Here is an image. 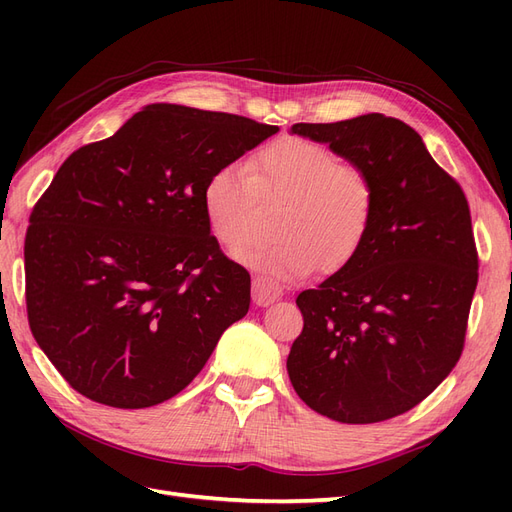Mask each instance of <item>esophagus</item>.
<instances>
[{"mask_svg":"<svg viewBox=\"0 0 512 512\" xmlns=\"http://www.w3.org/2000/svg\"><path fill=\"white\" fill-rule=\"evenodd\" d=\"M282 286L277 284L275 280H271V277H254L252 280V299L256 305L265 307V305H271L273 301L282 299Z\"/></svg>","mask_w":512,"mask_h":512,"instance_id":"esophagus-1","label":"esophagus"}]
</instances>
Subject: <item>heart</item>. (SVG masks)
<instances>
[{
    "mask_svg": "<svg viewBox=\"0 0 512 512\" xmlns=\"http://www.w3.org/2000/svg\"><path fill=\"white\" fill-rule=\"evenodd\" d=\"M285 196L277 236H251L257 192ZM211 235L235 258L271 275L342 269L365 243L376 213V185L367 170L344 162L331 147L290 136L258 149L250 168L230 162L211 170L200 192Z\"/></svg>",
    "mask_w": 512,
    "mask_h": 512,
    "instance_id": "b5f03b06",
    "label": "heart"
}]
</instances>
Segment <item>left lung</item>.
Here are the masks:
<instances>
[{
    "mask_svg": "<svg viewBox=\"0 0 512 512\" xmlns=\"http://www.w3.org/2000/svg\"><path fill=\"white\" fill-rule=\"evenodd\" d=\"M292 134L363 166L376 185V213L348 265L297 297L303 331L288 376L318 414L380 423L421 404L463 352L478 282L468 200L395 117L294 123Z\"/></svg>",
    "mask_w": 512,
    "mask_h": 512,
    "instance_id": "left-lung-1",
    "label": "left lung"
}]
</instances>
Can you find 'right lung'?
I'll use <instances>...</instances> for the list:
<instances>
[{"label": "right lung", "instance_id": "right-lung-1", "mask_svg": "<svg viewBox=\"0 0 512 512\" xmlns=\"http://www.w3.org/2000/svg\"><path fill=\"white\" fill-rule=\"evenodd\" d=\"M277 126L149 104L76 149L25 235L38 346L91 401L138 410L175 397L250 309V273L224 256L200 192Z\"/></svg>", "mask_w": 512, "mask_h": 512}]
</instances>
